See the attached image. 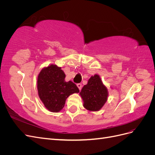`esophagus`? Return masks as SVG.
Wrapping results in <instances>:
<instances>
[{
	"mask_svg": "<svg viewBox=\"0 0 155 155\" xmlns=\"http://www.w3.org/2000/svg\"><path fill=\"white\" fill-rule=\"evenodd\" d=\"M77 87H78V88L79 89V90L81 91V88H82V85L81 83H78L77 84Z\"/></svg>",
	"mask_w": 155,
	"mask_h": 155,
	"instance_id": "34e87169",
	"label": "esophagus"
}]
</instances>
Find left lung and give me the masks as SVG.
I'll return each instance as SVG.
<instances>
[{"label": "left lung", "instance_id": "left-lung-1", "mask_svg": "<svg viewBox=\"0 0 155 155\" xmlns=\"http://www.w3.org/2000/svg\"><path fill=\"white\" fill-rule=\"evenodd\" d=\"M83 101V107L91 111H98L107 101L108 90L99 75L95 74L88 79L79 93Z\"/></svg>", "mask_w": 155, "mask_h": 155}]
</instances>
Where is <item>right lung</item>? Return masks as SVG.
<instances>
[{
	"label": "right lung",
	"mask_w": 155,
	"mask_h": 155,
	"mask_svg": "<svg viewBox=\"0 0 155 155\" xmlns=\"http://www.w3.org/2000/svg\"><path fill=\"white\" fill-rule=\"evenodd\" d=\"M65 74L55 64H51L41 70L37 77V91L45 107L52 112L63 109L67 98L79 88L72 81L66 82Z\"/></svg>",
	"instance_id": "1"
}]
</instances>
